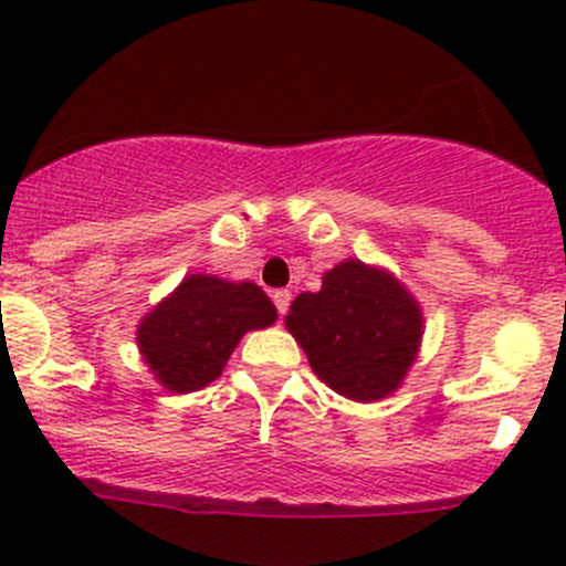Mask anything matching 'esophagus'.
I'll return each mask as SVG.
<instances>
[{
	"mask_svg": "<svg viewBox=\"0 0 566 566\" xmlns=\"http://www.w3.org/2000/svg\"><path fill=\"white\" fill-rule=\"evenodd\" d=\"M290 301H293V295H290V290H273V304H276L279 315H284L290 310Z\"/></svg>",
	"mask_w": 566,
	"mask_h": 566,
	"instance_id": "esophagus-1",
	"label": "esophagus"
}]
</instances>
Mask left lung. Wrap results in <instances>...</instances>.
I'll list each match as a JSON object with an SVG mask.
<instances>
[{
    "label": "left lung",
    "mask_w": 566,
    "mask_h": 566,
    "mask_svg": "<svg viewBox=\"0 0 566 566\" xmlns=\"http://www.w3.org/2000/svg\"><path fill=\"white\" fill-rule=\"evenodd\" d=\"M321 382L355 402L402 385L421 343V310L388 271L346 259L318 293H301L284 318Z\"/></svg>",
    "instance_id": "8db88e82"
}]
</instances>
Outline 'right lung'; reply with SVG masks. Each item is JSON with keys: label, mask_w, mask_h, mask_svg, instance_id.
Listing matches in <instances>:
<instances>
[{"label": "right lung", "mask_w": 566, "mask_h": 566, "mask_svg": "<svg viewBox=\"0 0 566 566\" xmlns=\"http://www.w3.org/2000/svg\"><path fill=\"white\" fill-rule=\"evenodd\" d=\"M276 321L256 284L192 273L142 318L136 343L153 377L172 394H192L223 374L240 337Z\"/></svg>", "instance_id": "add662e5"}]
</instances>
